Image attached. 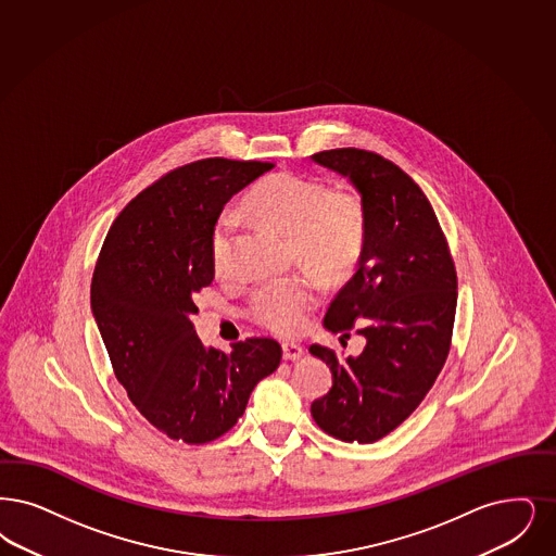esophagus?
I'll return each instance as SVG.
<instances>
[{"label":"esophagus","instance_id":"obj_1","mask_svg":"<svg viewBox=\"0 0 556 556\" xmlns=\"http://www.w3.org/2000/svg\"><path fill=\"white\" fill-rule=\"evenodd\" d=\"M283 359L288 362H295L300 357L304 356V348L302 345H295V343H283Z\"/></svg>","mask_w":556,"mask_h":556}]
</instances>
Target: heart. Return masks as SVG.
Masks as SVG:
<instances>
[{
    "instance_id": "b5f03b06",
    "label": "heart",
    "mask_w": 556,
    "mask_h": 556,
    "mask_svg": "<svg viewBox=\"0 0 556 556\" xmlns=\"http://www.w3.org/2000/svg\"><path fill=\"white\" fill-rule=\"evenodd\" d=\"M256 219L291 236L298 256L327 279L356 267L366 242V206L352 190H327L318 179L279 172L261 179L244 200ZM233 219L225 213L211 236V263L225 273L231 261ZM318 279L295 273L254 289L248 316L281 337L302 333L318 302Z\"/></svg>"
}]
</instances>
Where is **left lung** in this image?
I'll return each mask as SVG.
<instances>
[{"mask_svg": "<svg viewBox=\"0 0 556 556\" xmlns=\"http://www.w3.org/2000/svg\"><path fill=\"white\" fill-rule=\"evenodd\" d=\"M312 159L350 178L366 206V242L356 275L334 295L325 327L364 334L357 357L311 345L333 372L312 401V418L345 443H377L422 403L451 350L457 273L439 219L400 165L364 149Z\"/></svg>", "mask_w": 556, "mask_h": 556, "instance_id": "obj_1", "label": "left lung"}]
</instances>
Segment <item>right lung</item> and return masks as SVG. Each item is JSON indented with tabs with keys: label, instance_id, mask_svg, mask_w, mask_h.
Wrapping results in <instances>:
<instances>
[{
	"label": "right lung",
	"instance_id": "add662e5",
	"mask_svg": "<svg viewBox=\"0 0 556 556\" xmlns=\"http://www.w3.org/2000/svg\"><path fill=\"white\" fill-rule=\"evenodd\" d=\"M275 165L211 156L144 188L115 217L97 258L90 306L113 375L136 409L174 441L204 444L242 418L281 345L248 337L202 348L194 295L215 277L211 236L223 204Z\"/></svg>",
	"mask_w": 556,
	"mask_h": 556
}]
</instances>
